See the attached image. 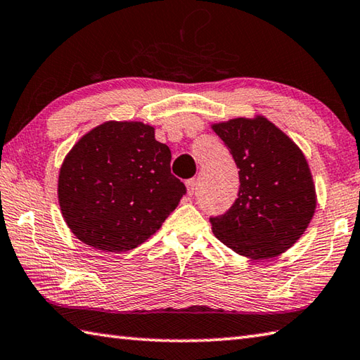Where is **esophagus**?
<instances>
[{"instance_id": "obj_1", "label": "esophagus", "mask_w": 360, "mask_h": 360, "mask_svg": "<svg viewBox=\"0 0 360 360\" xmlns=\"http://www.w3.org/2000/svg\"><path fill=\"white\" fill-rule=\"evenodd\" d=\"M186 187H187V195L188 197H192V195L195 193V187H197V179H187Z\"/></svg>"}]
</instances>
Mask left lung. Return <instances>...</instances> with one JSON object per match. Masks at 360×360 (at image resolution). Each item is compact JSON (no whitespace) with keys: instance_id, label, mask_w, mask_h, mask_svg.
<instances>
[{"instance_id":"8db88e82","label":"left lung","mask_w":360,"mask_h":360,"mask_svg":"<svg viewBox=\"0 0 360 360\" xmlns=\"http://www.w3.org/2000/svg\"><path fill=\"white\" fill-rule=\"evenodd\" d=\"M239 168V192L225 214L211 217L220 243L252 259H267L302 236L315 214V186L304 154L266 117L212 126Z\"/></svg>"}]
</instances>
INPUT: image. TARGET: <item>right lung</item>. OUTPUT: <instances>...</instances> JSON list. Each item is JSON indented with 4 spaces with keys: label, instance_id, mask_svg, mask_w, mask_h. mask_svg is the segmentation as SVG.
<instances>
[{
    "label": "right lung",
    "instance_id": "add662e5",
    "mask_svg": "<svg viewBox=\"0 0 360 360\" xmlns=\"http://www.w3.org/2000/svg\"><path fill=\"white\" fill-rule=\"evenodd\" d=\"M172 151L143 122H103L80 139L58 179L63 217L77 239L127 252L153 236L186 195Z\"/></svg>",
    "mask_w": 360,
    "mask_h": 360
}]
</instances>
